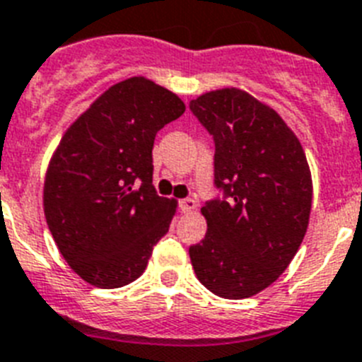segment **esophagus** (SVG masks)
I'll return each mask as SVG.
<instances>
[{"label":"esophagus","mask_w":362,"mask_h":362,"mask_svg":"<svg viewBox=\"0 0 362 362\" xmlns=\"http://www.w3.org/2000/svg\"><path fill=\"white\" fill-rule=\"evenodd\" d=\"M178 206H180L182 213H191V211H194V209H197V202H194L193 199L180 200V202H178Z\"/></svg>","instance_id":"34e87169"}]
</instances>
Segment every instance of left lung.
Instances as JSON below:
<instances>
[{
  "instance_id": "obj_1",
  "label": "left lung",
  "mask_w": 362,
  "mask_h": 362,
  "mask_svg": "<svg viewBox=\"0 0 362 362\" xmlns=\"http://www.w3.org/2000/svg\"><path fill=\"white\" fill-rule=\"evenodd\" d=\"M215 142V185L202 207L207 233L189 247L199 281L224 298H247L281 276L297 253L312 209L303 146L272 107L240 89L191 100Z\"/></svg>"
}]
</instances>
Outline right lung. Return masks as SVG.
<instances>
[{
	"label": "right lung",
	"mask_w": 362,
	"mask_h": 362,
	"mask_svg": "<svg viewBox=\"0 0 362 362\" xmlns=\"http://www.w3.org/2000/svg\"><path fill=\"white\" fill-rule=\"evenodd\" d=\"M177 94L142 76L107 89L64 134L43 185L59 253L105 290L136 281L168 233L177 202L153 185V146L184 115Z\"/></svg>",
	"instance_id": "add662e5"
}]
</instances>
